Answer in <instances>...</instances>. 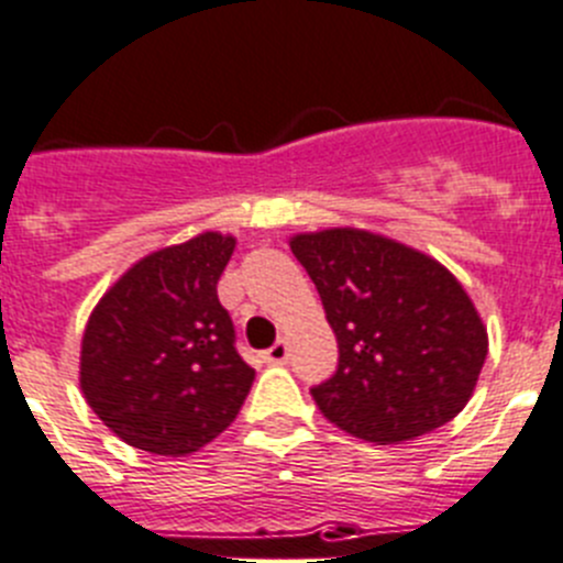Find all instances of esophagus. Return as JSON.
<instances>
[{
    "instance_id": "34e87169",
    "label": "esophagus",
    "mask_w": 563,
    "mask_h": 563,
    "mask_svg": "<svg viewBox=\"0 0 563 563\" xmlns=\"http://www.w3.org/2000/svg\"><path fill=\"white\" fill-rule=\"evenodd\" d=\"M287 357H290V349H287L285 340H276V343H273L271 349L265 352L267 365H282V363H287Z\"/></svg>"
}]
</instances>
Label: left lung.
Instances as JSON below:
<instances>
[{
  "label": "left lung",
  "mask_w": 563,
  "mask_h": 563,
  "mask_svg": "<svg viewBox=\"0 0 563 563\" xmlns=\"http://www.w3.org/2000/svg\"><path fill=\"white\" fill-rule=\"evenodd\" d=\"M338 338V371L312 388L334 427L399 443L446 424L472 399L488 334L441 262L363 229L296 234Z\"/></svg>",
  "instance_id": "left-lung-1"
}]
</instances>
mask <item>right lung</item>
Instances as JSON below:
<instances>
[{"label": "right lung", "instance_id": "obj_1", "mask_svg": "<svg viewBox=\"0 0 563 563\" xmlns=\"http://www.w3.org/2000/svg\"><path fill=\"white\" fill-rule=\"evenodd\" d=\"M234 236L203 231L139 260L100 298L80 345V388L136 450L184 457L236 419L256 371L236 354L218 282Z\"/></svg>", "mask_w": 563, "mask_h": 563}]
</instances>
